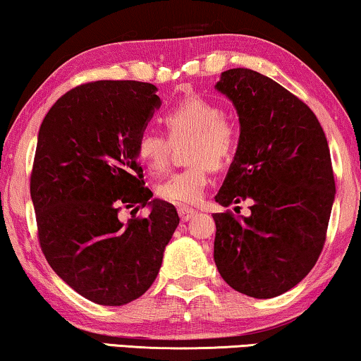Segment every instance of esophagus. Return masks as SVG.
I'll use <instances>...</instances> for the list:
<instances>
[{
    "label": "esophagus",
    "mask_w": 361,
    "mask_h": 361,
    "mask_svg": "<svg viewBox=\"0 0 361 361\" xmlns=\"http://www.w3.org/2000/svg\"><path fill=\"white\" fill-rule=\"evenodd\" d=\"M179 216H180V220L182 221H189L192 216H194L197 212L194 210V209H187V207H179Z\"/></svg>",
    "instance_id": "1"
}]
</instances>
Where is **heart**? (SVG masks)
Wrapping results in <instances>:
<instances>
[{
	"instance_id": "heart-1",
	"label": "heart",
	"mask_w": 361,
	"mask_h": 361,
	"mask_svg": "<svg viewBox=\"0 0 361 361\" xmlns=\"http://www.w3.org/2000/svg\"><path fill=\"white\" fill-rule=\"evenodd\" d=\"M172 141L192 136L187 161L192 166L156 185L161 200L174 205H195L209 185L212 169H224L233 159L238 133L214 102L187 95L161 118ZM136 156L151 172H162L169 162V142L156 131H142L136 141Z\"/></svg>"
}]
</instances>
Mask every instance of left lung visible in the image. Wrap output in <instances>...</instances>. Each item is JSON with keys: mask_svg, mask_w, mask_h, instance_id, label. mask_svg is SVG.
<instances>
[{"mask_svg": "<svg viewBox=\"0 0 361 361\" xmlns=\"http://www.w3.org/2000/svg\"><path fill=\"white\" fill-rule=\"evenodd\" d=\"M215 88L240 121L238 147L215 200L253 205L250 216L214 214V259L230 288L271 299L299 284L324 248L335 199L327 137L312 110L273 78L230 68Z\"/></svg>", "mask_w": 361, "mask_h": 361, "instance_id": "8db88e82", "label": "left lung"}]
</instances>
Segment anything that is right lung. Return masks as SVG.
<instances>
[{
	"instance_id": "add662e5",
	"label": "right lung",
	"mask_w": 361,
	"mask_h": 361,
	"mask_svg": "<svg viewBox=\"0 0 361 361\" xmlns=\"http://www.w3.org/2000/svg\"><path fill=\"white\" fill-rule=\"evenodd\" d=\"M156 92L135 80L85 83L59 98L39 128L31 174L39 243L59 278L100 305H125L151 288L179 225L174 205L151 199L136 156L162 103ZM140 206L150 207L146 219L117 216Z\"/></svg>"
}]
</instances>
